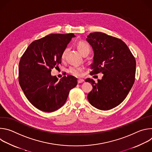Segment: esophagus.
<instances>
[{
  "mask_svg": "<svg viewBox=\"0 0 152 152\" xmlns=\"http://www.w3.org/2000/svg\"><path fill=\"white\" fill-rule=\"evenodd\" d=\"M84 82V79H79L77 80L78 83H82V82Z\"/></svg>",
  "mask_w": 152,
  "mask_h": 152,
  "instance_id": "obj_1",
  "label": "esophagus"
}]
</instances>
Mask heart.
I'll list each match as a JSON object with an SVG mask.
<instances>
[{
  "label": "heart",
  "mask_w": 152,
  "mask_h": 152,
  "mask_svg": "<svg viewBox=\"0 0 152 152\" xmlns=\"http://www.w3.org/2000/svg\"><path fill=\"white\" fill-rule=\"evenodd\" d=\"M77 48L79 50V52L83 55L85 53L88 54L90 51V47L88 43H86V42L84 41H79L77 42ZM67 52V49H65L61 55V58L64 59L65 58V56H66V53ZM69 72L73 76H76V77H79L82 75L84 72V69L82 67H76V66H72L70 67L69 70Z\"/></svg>",
  "instance_id": "heart-1"
}]
</instances>
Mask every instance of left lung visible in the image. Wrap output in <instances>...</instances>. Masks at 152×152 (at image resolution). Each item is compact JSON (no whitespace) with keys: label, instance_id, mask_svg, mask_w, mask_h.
<instances>
[{"label":"left lung","instance_id":"left-lung-1","mask_svg":"<svg viewBox=\"0 0 152 152\" xmlns=\"http://www.w3.org/2000/svg\"><path fill=\"white\" fill-rule=\"evenodd\" d=\"M86 40L94 52L91 75L103 74L98 82L85 80L93 86L88 94L90 103L107 111L119 105L126 97L135 82V59L121 39L102 32L90 33Z\"/></svg>","mask_w":152,"mask_h":152}]
</instances>
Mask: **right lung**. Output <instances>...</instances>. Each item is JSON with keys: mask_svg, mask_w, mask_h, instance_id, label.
Listing matches in <instances>:
<instances>
[{"mask_svg": "<svg viewBox=\"0 0 152 152\" xmlns=\"http://www.w3.org/2000/svg\"><path fill=\"white\" fill-rule=\"evenodd\" d=\"M73 34H49L33 41L21 56L18 81L25 95L37 109L53 112L66 103L77 78L68 75L58 80L51 70L61 63V55Z\"/></svg>", "mask_w": 152, "mask_h": 152, "instance_id": "obj_1", "label": "right lung"}]
</instances>
